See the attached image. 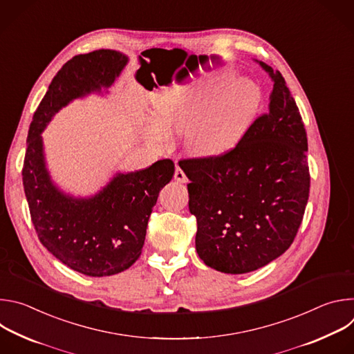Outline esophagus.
Returning <instances> with one entry per match:
<instances>
[{"label":"esophagus","mask_w":354,"mask_h":354,"mask_svg":"<svg viewBox=\"0 0 354 354\" xmlns=\"http://www.w3.org/2000/svg\"><path fill=\"white\" fill-rule=\"evenodd\" d=\"M174 178H175V180H176V182H180V183H186V182H187V178H186L185 172H183L179 167H176Z\"/></svg>","instance_id":"34e87169"}]
</instances>
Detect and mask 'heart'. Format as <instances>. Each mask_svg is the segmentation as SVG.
I'll return each instance as SVG.
<instances>
[{
  "label": "heart",
  "instance_id": "heart-1",
  "mask_svg": "<svg viewBox=\"0 0 354 354\" xmlns=\"http://www.w3.org/2000/svg\"><path fill=\"white\" fill-rule=\"evenodd\" d=\"M263 105L262 86L238 80L231 70H217L192 85L174 88L158 99L153 124L144 137L165 144L186 134V148L197 158L230 154L248 134Z\"/></svg>",
  "mask_w": 354,
  "mask_h": 354
}]
</instances>
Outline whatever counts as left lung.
Returning a JSON list of instances; mask_svg holds the SVG:
<instances>
[{
  "mask_svg": "<svg viewBox=\"0 0 354 354\" xmlns=\"http://www.w3.org/2000/svg\"><path fill=\"white\" fill-rule=\"evenodd\" d=\"M255 62L273 82L268 113L230 154L179 162L190 182L197 254L230 274L258 270L284 254L310 193L308 141L295 100L280 71Z\"/></svg>",
  "mask_w": 354,
  "mask_h": 354,
  "instance_id": "left-lung-1",
  "label": "left lung"
}]
</instances>
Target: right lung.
<instances>
[{"mask_svg": "<svg viewBox=\"0 0 354 354\" xmlns=\"http://www.w3.org/2000/svg\"><path fill=\"white\" fill-rule=\"evenodd\" d=\"M129 56L100 48L67 62L33 115L22 169L32 223L41 245L70 269L91 277L118 274L141 255L148 218L175 165L161 160L134 172H115L89 196L66 192L47 165L41 133L75 99L109 93Z\"/></svg>", "mask_w": 354, "mask_h": 354, "instance_id": "right-lung-1", "label": "right lung"}]
</instances>
